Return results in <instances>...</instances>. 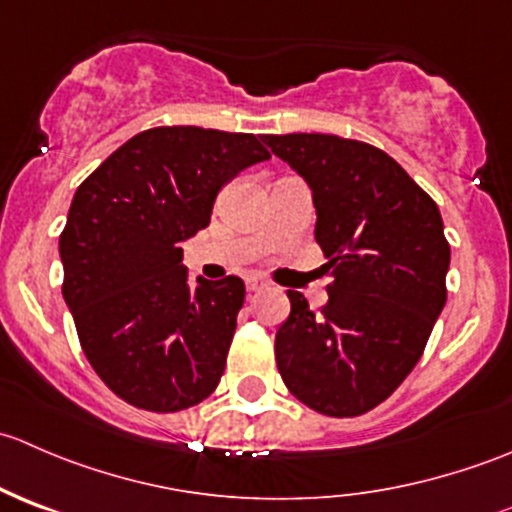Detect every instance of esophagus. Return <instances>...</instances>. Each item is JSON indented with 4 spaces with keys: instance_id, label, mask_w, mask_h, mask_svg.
I'll use <instances>...</instances> for the list:
<instances>
[{
    "instance_id": "esophagus-1",
    "label": "esophagus",
    "mask_w": 512,
    "mask_h": 512,
    "mask_svg": "<svg viewBox=\"0 0 512 512\" xmlns=\"http://www.w3.org/2000/svg\"><path fill=\"white\" fill-rule=\"evenodd\" d=\"M247 292H260V289L267 287V282L262 277H247Z\"/></svg>"
}]
</instances>
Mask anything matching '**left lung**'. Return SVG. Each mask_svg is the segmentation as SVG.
Instances as JSON below:
<instances>
[{"label":"left lung","instance_id":"1","mask_svg":"<svg viewBox=\"0 0 512 512\" xmlns=\"http://www.w3.org/2000/svg\"><path fill=\"white\" fill-rule=\"evenodd\" d=\"M262 141L312 188L329 302L314 314L289 289L275 337L282 381L324 416H361L389 399L426 349L446 304L451 247L431 195L369 143L327 133Z\"/></svg>","mask_w":512,"mask_h":512}]
</instances>
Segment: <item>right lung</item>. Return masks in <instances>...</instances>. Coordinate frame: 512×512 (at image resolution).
<instances>
[{
  "mask_svg": "<svg viewBox=\"0 0 512 512\" xmlns=\"http://www.w3.org/2000/svg\"><path fill=\"white\" fill-rule=\"evenodd\" d=\"M267 158L252 133L148 128L76 190L61 292L89 364L136 409H190L220 384L245 282L190 287L180 245L210 225L223 185Z\"/></svg>",
  "mask_w": 512,
  "mask_h": 512,
  "instance_id": "add662e5",
  "label": "right lung"
}]
</instances>
